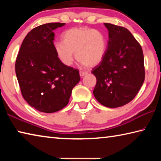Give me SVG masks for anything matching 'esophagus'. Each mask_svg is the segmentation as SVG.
<instances>
[{"label":"esophagus","mask_w":161,"mask_h":161,"mask_svg":"<svg viewBox=\"0 0 161 161\" xmlns=\"http://www.w3.org/2000/svg\"><path fill=\"white\" fill-rule=\"evenodd\" d=\"M87 72H84V71H80V77H84V76H85V75H87Z\"/></svg>","instance_id":"34e87169"}]
</instances>
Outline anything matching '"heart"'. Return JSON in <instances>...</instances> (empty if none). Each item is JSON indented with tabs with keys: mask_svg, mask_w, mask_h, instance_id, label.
Masks as SVG:
<instances>
[{
	"mask_svg": "<svg viewBox=\"0 0 161 161\" xmlns=\"http://www.w3.org/2000/svg\"><path fill=\"white\" fill-rule=\"evenodd\" d=\"M62 41L54 45L55 53L62 63L71 65L75 58L85 66L93 67L100 64L107 51V40L102 32L86 27L67 30Z\"/></svg>",
	"mask_w": 161,
	"mask_h": 161,
	"instance_id": "b5f03b06",
	"label": "heart"
}]
</instances>
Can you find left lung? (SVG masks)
Segmentation results:
<instances>
[{
  "label": "left lung",
  "mask_w": 161,
  "mask_h": 161,
  "mask_svg": "<svg viewBox=\"0 0 161 161\" xmlns=\"http://www.w3.org/2000/svg\"><path fill=\"white\" fill-rule=\"evenodd\" d=\"M108 46L102 62L92 73L97 78L94 96L108 108L122 107L132 101L145 80L141 46L129 30L104 23Z\"/></svg>",
  "instance_id": "1"
}]
</instances>
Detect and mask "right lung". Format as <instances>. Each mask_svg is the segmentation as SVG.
Here are the masks:
<instances>
[{
    "instance_id": "add662e5",
    "label": "right lung",
    "mask_w": 161,
    "mask_h": 161,
    "mask_svg": "<svg viewBox=\"0 0 161 161\" xmlns=\"http://www.w3.org/2000/svg\"><path fill=\"white\" fill-rule=\"evenodd\" d=\"M65 23H46L32 29L23 40L15 62L23 97L31 107L44 113L61 110L80 80L79 70L68 67L54 49V30Z\"/></svg>"
}]
</instances>
